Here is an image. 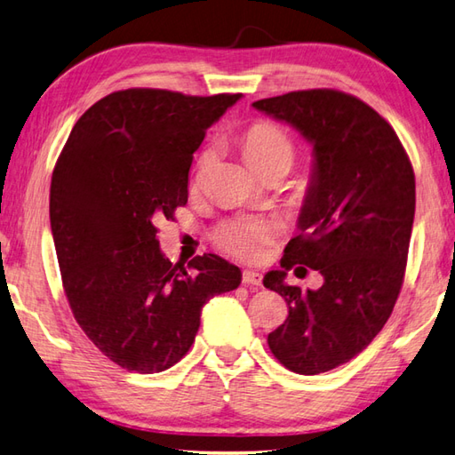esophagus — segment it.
Masks as SVG:
<instances>
[{
    "instance_id": "obj_1",
    "label": "esophagus",
    "mask_w": 455,
    "mask_h": 455,
    "mask_svg": "<svg viewBox=\"0 0 455 455\" xmlns=\"http://www.w3.org/2000/svg\"><path fill=\"white\" fill-rule=\"evenodd\" d=\"M263 275L257 271H243V283L245 285H253V287H261Z\"/></svg>"
}]
</instances>
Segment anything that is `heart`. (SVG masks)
Returning <instances> with one entry per match:
<instances>
[{"instance_id":"obj_1","label":"heart","mask_w":455,"mask_h":455,"mask_svg":"<svg viewBox=\"0 0 455 455\" xmlns=\"http://www.w3.org/2000/svg\"><path fill=\"white\" fill-rule=\"evenodd\" d=\"M243 156L250 164L259 170L271 160L289 158L293 160V142L281 131L279 126L269 123H257L243 134L242 140ZM212 158L205 152L200 158V166L208 164ZM277 235V226L271 220L259 218H231L221 221L218 229L213 231V242L218 243L226 253L237 257L242 261L261 259L273 237Z\"/></svg>"}]
</instances>
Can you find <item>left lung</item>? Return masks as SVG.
<instances>
[{"mask_svg": "<svg viewBox=\"0 0 455 455\" xmlns=\"http://www.w3.org/2000/svg\"><path fill=\"white\" fill-rule=\"evenodd\" d=\"M253 107L313 144L301 234L263 285L285 297L287 321L269 332L277 361L297 374L348 363L387 324L404 283L416 178L394 128L364 100L334 89L293 91ZM295 264L319 270L316 291L287 286Z\"/></svg>", "mask_w": 455, "mask_h": 455, "instance_id": "obj_1", "label": "left lung"}]
</instances>
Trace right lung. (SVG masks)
<instances>
[{
    "label": "right lung",
    "mask_w": 455,
    "mask_h": 455,
    "mask_svg": "<svg viewBox=\"0 0 455 455\" xmlns=\"http://www.w3.org/2000/svg\"><path fill=\"white\" fill-rule=\"evenodd\" d=\"M239 99L110 92L59 154L49 216L67 301L92 345L126 371L174 366L192 347L202 307L242 283L239 267L213 253L174 265L154 226L186 205L194 152Z\"/></svg>",
    "instance_id": "add662e5"
}]
</instances>
